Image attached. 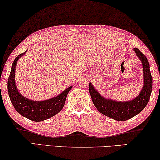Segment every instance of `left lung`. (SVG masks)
I'll return each mask as SVG.
<instances>
[{
    "mask_svg": "<svg viewBox=\"0 0 160 160\" xmlns=\"http://www.w3.org/2000/svg\"><path fill=\"white\" fill-rule=\"evenodd\" d=\"M133 50L142 62L144 79L142 91L135 99L127 102H117L106 99L95 90L91 83L89 84V92L95 108L103 115L116 121H126L139 113L148 103L152 90V77L149 62L139 49L134 48Z\"/></svg>",
    "mask_w": 160,
    "mask_h": 160,
    "instance_id": "1",
    "label": "left lung"
}]
</instances>
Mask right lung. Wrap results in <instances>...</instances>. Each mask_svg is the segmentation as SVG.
Masks as SVG:
<instances>
[{
    "label": "right lung",
    "instance_id": "add662e5",
    "mask_svg": "<svg viewBox=\"0 0 160 160\" xmlns=\"http://www.w3.org/2000/svg\"><path fill=\"white\" fill-rule=\"evenodd\" d=\"M26 52L14 59L8 80V92L14 108L21 116L34 121H42L52 117L62 109L66 97L72 86L67 88L58 96L44 101H34L26 98L19 93L15 84V70L18 59Z\"/></svg>",
    "mask_w": 160,
    "mask_h": 160
}]
</instances>
